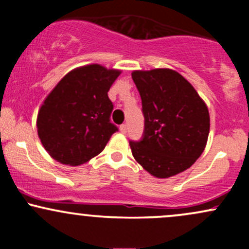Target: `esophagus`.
Wrapping results in <instances>:
<instances>
[{
  "label": "esophagus",
  "mask_w": 249,
  "mask_h": 249,
  "mask_svg": "<svg viewBox=\"0 0 249 249\" xmlns=\"http://www.w3.org/2000/svg\"><path fill=\"white\" fill-rule=\"evenodd\" d=\"M119 131H121L122 133H126L127 132V126L125 124H123V125H121V126H119Z\"/></svg>",
  "instance_id": "34e87169"
}]
</instances>
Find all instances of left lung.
I'll use <instances>...</instances> for the list:
<instances>
[{
  "label": "left lung",
  "instance_id": "1",
  "mask_svg": "<svg viewBox=\"0 0 249 249\" xmlns=\"http://www.w3.org/2000/svg\"><path fill=\"white\" fill-rule=\"evenodd\" d=\"M132 79L145 118L141 142H130L132 156L156 178L190 168L206 147L207 105L187 79L172 69L136 70Z\"/></svg>",
  "mask_w": 249,
  "mask_h": 249
}]
</instances>
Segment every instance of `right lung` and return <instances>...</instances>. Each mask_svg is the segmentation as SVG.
Returning a JSON list of instances; mask_svg holds the SVG:
<instances>
[{"label":"right lung","instance_id":"obj_1","mask_svg":"<svg viewBox=\"0 0 249 249\" xmlns=\"http://www.w3.org/2000/svg\"><path fill=\"white\" fill-rule=\"evenodd\" d=\"M121 72L89 64L71 70L57 83L36 122L38 138L51 158L78 166L104 150L118 131L110 122L113 104L107 92Z\"/></svg>","mask_w":249,"mask_h":249}]
</instances>
